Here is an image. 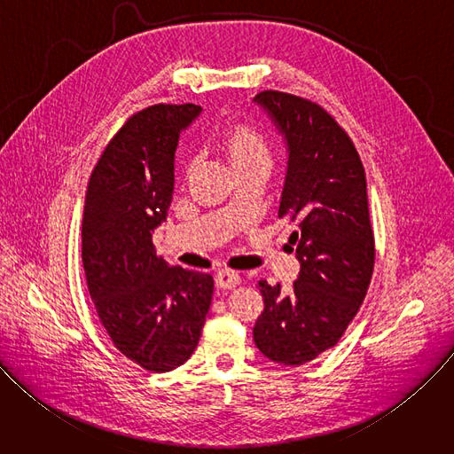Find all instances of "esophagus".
I'll use <instances>...</instances> for the list:
<instances>
[{
  "mask_svg": "<svg viewBox=\"0 0 454 454\" xmlns=\"http://www.w3.org/2000/svg\"><path fill=\"white\" fill-rule=\"evenodd\" d=\"M215 284L217 287L221 289H233L240 284V277L235 273V271H230V270H221L217 275H215Z\"/></svg>",
  "mask_w": 454,
  "mask_h": 454,
  "instance_id": "1",
  "label": "esophagus"
}]
</instances>
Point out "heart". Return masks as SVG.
I'll return each instance as SVG.
<instances>
[{
    "instance_id": "heart-1",
    "label": "heart",
    "mask_w": 454,
    "mask_h": 454,
    "mask_svg": "<svg viewBox=\"0 0 454 454\" xmlns=\"http://www.w3.org/2000/svg\"><path fill=\"white\" fill-rule=\"evenodd\" d=\"M219 145L235 170L246 167H270L271 153L268 140L249 123L228 127L219 138Z\"/></svg>"
}]
</instances>
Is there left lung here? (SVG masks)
<instances>
[{
    "mask_svg": "<svg viewBox=\"0 0 454 454\" xmlns=\"http://www.w3.org/2000/svg\"><path fill=\"white\" fill-rule=\"evenodd\" d=\"M253 102L286 145L278 215L296 223L300 262L291 293L258 282L264 310L253 340L268 359L298 366L340 341L366 296L375 261L366 177L352 140L317 104L280 91Z\"/></svg>",
    "mask_w": 454,
    "mask_h": 454,
    "instance_id": "8db88e82",
    "label": "left lung"
}]
</instances>
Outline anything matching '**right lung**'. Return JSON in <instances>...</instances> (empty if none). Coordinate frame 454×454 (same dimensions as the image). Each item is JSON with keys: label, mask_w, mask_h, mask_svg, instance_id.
Here are the masks:
<instances>
[{"label": "right lung", "mask_w": 454, "mask_h": 454, "mask_svg": "<svg viewBox=\"0 0 454 454\" xmlns=\"http://www.w3.org/2000/svg\"><path fill=\"white\" fill-rule=\"evenodd\" d=\"M196 104H160L129 118L90 177L82 262L98 319L113 345L149 372H170L196 350L214 278L156 256L154 228L167 219L181 133Z\"/></svg>", "instance_id": "obj_1"}]
</instances>
